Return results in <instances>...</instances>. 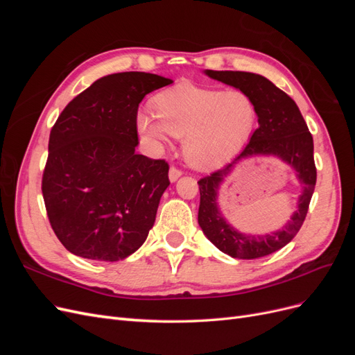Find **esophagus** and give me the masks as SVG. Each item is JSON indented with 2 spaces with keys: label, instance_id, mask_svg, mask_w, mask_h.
<instances>
[{
  "label": "esophagus",
  "instance_id": "esophagus-1",
  "mask_svg": "<svg viewBox=\"0 0 355 355\" xmlns=\"http://www.w3.org/2000/svg\"><path fill=\"white\" fill-rule=\"evenodd\" d=\"M180 176H182V171L179 168L170 167V170H168V179H170V182H176Z\"/></svg>",
  "mask_w": 355,
  "mask_h": 355
}]
</instances>
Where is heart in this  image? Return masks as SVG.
I'll list each match as a JSON object with an SVG mask.
<instances>
[{"instance_id": "obj_1", "label": "heart", "mask_w": 355, "mask_h": 355, "mask_svg": "<svg viewBox=\"0 0 355 355\" xmlns=\"http://www.w3.org/2000/svg\"><path fill=\"white\" fill-rule=\"evenodd\" d=\"M157 116L139 112L137 130L157 145L170 136L184 137V155L191 167L216 170L237 155L256 124V106L240 90H218L179 84L155 99Z\"/></svg>"}]
</instances>
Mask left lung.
Segmentation results:
<instances>
[{
    "instance_id": "8db88e82",
    "label": "left lung",
    "mask_w": 355,
    "mask_h": 355,
    "mask_svg": "<svg viewBox=\"0 0 355 355\" xmlns=\"http://www.w3.org/2000/svg\"><path fill=\"white\" fill-rule=\"evenodd\" d=\"M204 73L211 80L228 84L250 96L256 106L257 124L250 142L232 163L198 182V223L204 235L223 253L237 259H256L280 250L293 240L302 227L311 197L315 188L314 142L295 101L259 73L243 71H211ZM253 156H275L295 170L301 196L298 209L282 230L270 234H244L224 219L218 209L220 185L240 160Z\"/></svg>"
}]
</instances>
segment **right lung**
Instances as JSON below:
<instances>
[{"instance_id":"right-lung-1","label":"right lung","mask_w":355,"mask_h":355,"mask_svg":"<svg viewBox=\"0 0 355 355\" xmlns=\"http://www.w3.org/2000/svg\"><path fill=\"white\" fill-rule=\"evenodd\" d=\"M171 83L149 72L106 75L59 115L50 132L42 197L68 252L116 262L145 243L170 182L164 159L136 154V116L148 93Z\"/></svg>"}]
</instances>
